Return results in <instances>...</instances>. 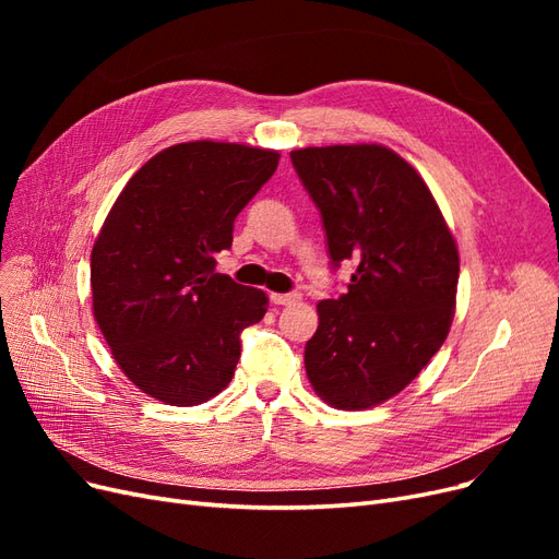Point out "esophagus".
<instances>
[{"mask_svg": "<svg viewBox=\"0 0 559 559\" xmlns=\"http://www.w3.org/2000/svg\"><path fill=\"white\" fill-rule=\"evenodd\" d=\"M270 300H273L275 306H292V302L300 300V294H270Z\"/></svg>", "mask_w": 559, "mask_h": 559, "instance_id": "esophagus-1", "label": "esophagus"}]
</instances>
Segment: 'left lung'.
Wrapping results in <instances>:
<instances>
[{"instance_id":"1","label":"left lung","mask_w":559,"mask_h":559,"mask_svg":"<svg viewBox=\"0 0 559 559\" xmlns=\"http://www.w3.org/2000/svg\"><path fill=\"white\" fill-rule=\"evenodd\" d=\"M292 163L333 267L357 263L345 294L317 302L308 380L333 408L364 411L408 386L445 343L460 253L429 186L392 148L308 146Z\"/></svg>"}]
</instances>
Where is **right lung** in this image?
<instances>
[{
  "mask_svg": "<svg viewBox=\"0 0 559 559\" xmlns=\"http://www.w3.org/2000/svg\"><path fill=\"white\" fill-rule=\"evenodd\" d=\"M277 151L230 142L163 148L126 183L91 253L93 314L126 378L170 405L233 380L240 333L267 312L261 289L216 273L233 224L275 175Z\"/></svg>",
  "mask_w": 559,
  "mask_h": 559,
  "instance_id": "1",
  "label": "right lung"
}]
</instances>
